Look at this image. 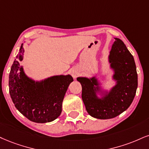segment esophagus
Instances as JSON below:
<instances>
[{"mask_svg": "<svg viewBox=\"0 0 149 149\" xmlns=\"http://www.w3.org/2000/svg\"><path fill=\"white\" fill-rule=\"evenodd\" d=\"M71 74L72 75L73 77L75 78L77 77V72L75 71V70H72L71 72Z\"/></svg>", "mask_w": 149, "mask_h": 149, "instance_id": "esophagus-1", "label": "esophagus"}]
</instances>
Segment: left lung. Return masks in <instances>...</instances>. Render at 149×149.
<instances>
[{
	"mask_svg": "<svg viewBox=\"0 0 149 149\" xmlns=\"http://www.w3.org/2000/svg\"><path fill=\"white\" fill-rule=\"evenodd\" d=\"M115 38L108 56L110 67L116 84L109 91H104L96 77H80L81 97L88 113L100 119L118 116L131 106L137 88V74L134 58L122 40ZM101 95L100 97L97 94Z\"/></svg>",
	"mask_w": 149,
	"mask_h": 149,
	"instance_id": "left-lung-1",
	"label": "left lung"
}]
</instances>
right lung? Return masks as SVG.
<instances>
[{
	"label": "right lung",
	"mask_w": 149,
	"mask_h": 149,
	"mask_svg": "<svg viewBox=\"0 0 149 149\" xmlns=\"http://www.w3.org/2000/svg\"><path fill=\"white\" fill-rule=\"evenodd\" d=\"M22 44L9 76L10 94L16 109L36 123L54 121L62 111V102L73 78L70 74L56 75L41 81L27 76L20 62L25 52Z\"/></svg>",
	"instance_id": "1"
}]
</instances>
